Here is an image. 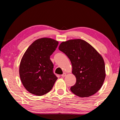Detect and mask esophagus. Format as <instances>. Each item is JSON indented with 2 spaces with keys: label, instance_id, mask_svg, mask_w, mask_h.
Wrapping results in <instances>:
<instances>
[{
  "label": "esophagus",
  "instance_id": "obj_1",
  "mask_svg": "<svg viewBox=\"0 0 120 120\" xmlns=\"http://www.w3.org/2000/svg\"><path fill=\"white\" fill-rule=\"evenodd\" d=\"M66 75H67V74H66L65 73H64L63 74L61 75V76H62V77H65Z\"/></svg>",
  "mask_w": 120,
  "mask_h": 120
}]
</instances>
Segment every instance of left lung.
Masks as SVG:
<instances>
[{
    "mask_svg": "<svg viewBox=\"0 0 120 120\" xmlns=\"http://www.w3.org/2000/svg\"><path fill=\"white\" fill-rule=\"evenodd\" d=\"M59 49L70 59L72 72L76 78L71 91L80 98H88L96 93L102 86L106 77L102 56L92 46L81 39L63 42Z\"/></svg>",
    "mask_w": 120,
    "mask_h": 120,
    "instance_id": "8db88e82",
    "label": "left lung"
}]
</instances>
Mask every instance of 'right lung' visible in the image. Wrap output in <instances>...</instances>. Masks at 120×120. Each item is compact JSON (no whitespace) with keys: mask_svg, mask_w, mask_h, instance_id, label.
I'll return each instance as SVG.
<instances>
[{"mask_svg":"<svg viewBox=\"0 0 120 120\" xmlns=\"http://www.w3.org/2000/svg\"><path fill=\"white\" fill-rule=\"evenodd\" d=\"M58 43L51 38H41L33 42L24 53L19 74L22 85L30 93L42 96L52 88L58 78L53 73L50 56Z\"/></svg>","mask_w":120,"mask_h":120,"instance_id":"obj_1","label":"right lung"}]
</instances>
